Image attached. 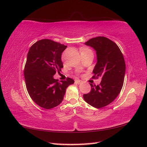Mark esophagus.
Segmentation results:
<instances>
[{"mask_svg": "<svg viewBox=\"0 0 147 147\" xmlns=\"http://www.w3.org/2000/svg\"><path fill=\"white\" fill-rule=\"evenodd\" d=\"M75 83L76 84H81L82 83V81L80 80H75Z\"/></svg>", "mask_w": 147, "mask_h": 147, "instance_id": "obj_1", "label": "esophagus"}]
</instances>
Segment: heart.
Returning <instances> with one entry per match:
<instances>
[{"label":"heart","instance_id":"1","mask_svg":"<svg viewBox=\"0 0 147 147\" xmlns=\"http://www.w3.org/2000/svg\"><path fill=\"white\" fill-rule=\"evenodd\" d=\"M88 51H91L89 49L86 48V47H83V48L81 49V53H84V52H88Z\"/></svg>","mask_w":147,"mask_h":147}]
</instances>
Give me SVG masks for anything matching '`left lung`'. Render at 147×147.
<instances>
[{
  "label": "left lung",
  "mask_w": 147,
  "mask_h": 147,
  "mask_svg": "<svg viewBox=\"0 0 147 147\" xmlns=\"http://www.w3.org/2000/svg\"><path fill=\"white\" fill-rule=\"evenodd\" d=\"M96 51L97 63L93 78L101 77L99 85L90 84L89 93L83 94L84 101L96 108L110 104L120 93L123 84L126 66L123 56L117 44L105 37H96L84 43Z\"/></svg>",
  "instance_id": "1"
}]
</instances>
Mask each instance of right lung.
I'll use <instances>...</instances> for the list:
<instances>
[{
  "label": "right lung",
  "mask_w": 147,
  "mask_h": 147,
  "mask_svg": "<svg viewBox=\"0 0 147 147\" xmlns=\"http://www.w3.org/2000/svg\"><path fill=\"white\" fill-rule=\"evenodd\" d=\"M66 46L50 39L38 40L30 47L24 67L27 90L32 100L43 108H53L63 101L66 88L74 83L71 78H54L63 67L61 54Z\"/></svg>",
  "instance_id": "1"
}]
</instances>
